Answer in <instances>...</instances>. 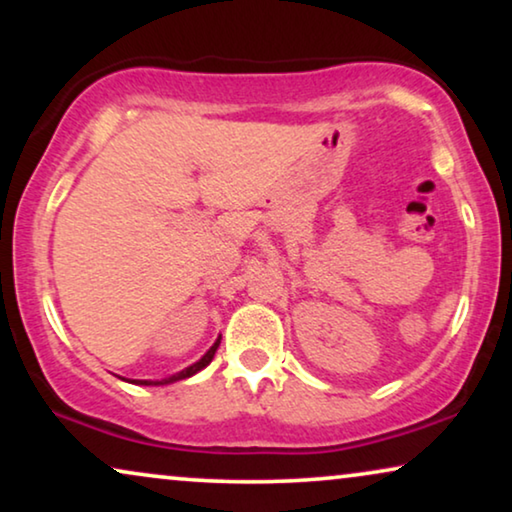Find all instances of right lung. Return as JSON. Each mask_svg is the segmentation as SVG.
Wrapping results in <instances>:
<instances>
[{
	"label": "right lung",
	"mask_w": 512,
	"mask_h": 512,
	"mask_svg": "<svg viewBox=\"0 0 512 512\" xmlns=\"http://www.w3.org/2000/svg\"><path fill=\"white\" fill-rule=\"evenodd\" d=\"M219 345H221V338H216L214 345L209 347L205 354H202V359L191 363V366L184 368V370H179V373L165 377V380H130V384H142V387H160V384H172V382L186 380V377H193L195 373H200L202 368H207L209 363H212V359H214V354H216V349H219ZM121 380H123V377H121Z\"/></svg>",
	"instance_id": "add662e5"
}]
</instances>
